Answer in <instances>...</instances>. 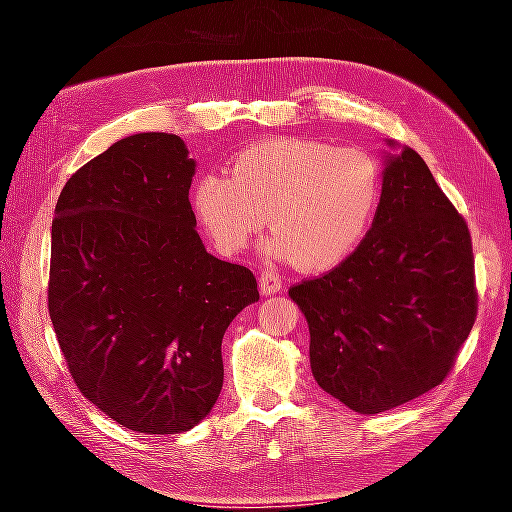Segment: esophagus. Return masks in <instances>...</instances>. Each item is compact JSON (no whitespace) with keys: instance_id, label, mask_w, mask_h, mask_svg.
<instances>
[{"instance_id":"1","label":"esophagus","mask_w":512,"mask_h":512,"mask_svg":"<svg viewBox=\"0 0 512 512\" xmlns=\"http://www.w3.org/2000/svg\"><path fill=\"white\" fill-rule=\"evenodd\" d=\"M259 289H262L264 296H273V293L282 289V277L266 268V271L259 273Z\"/></svg>"}]
</instances>
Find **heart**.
Segmentation results:
<instances>
[{
	"mask_svg": "<svg viewBox=\"0 0 512 512\" xmlns=\"http://www.w3.org/2000/svg\"><path fill=\"white\" fill-rule=\"evenodd\" d=\"M384 180L377 160L307 137H277L232 158L228 178L205 173L192 185V210L223 255L262 235L268 253L305 273H325L357 253L377 219Z\"/></svg>",
	"mask_w": 512,
	"mask_h": 512,
	"instance_id": "b5f03b06",
	"label": "heart"
}]
</instances>
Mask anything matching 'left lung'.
I'll list each match as a JSON object with an SVG mask.
<instances>
[{
  "label": "left lung",
  "mask_w": 512,
  "mask_h": 512,
  "mask_svg": "<svg viewBox=\"0 0 512 512\" xmlns=\"http://www.w3.org/2000/svg\"><path fill=\"white\" fill-rule=\"evenodd\" d=\"M381 180L377 219L357 253L289 289L307 318L318 386L366 415L438 386L476 318L463 216L409 146L384 155Z\"/></svg>",
  "instance_id": "left-lung-1"
}]
</instances>
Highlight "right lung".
I'll use <instances>...</instances> for the list:
<instances>
[{"label":"right lung","instance_id":"add662e5","mask_svg":"<svg viewBox=\"0 0 512 512\" xmlns=\"http://www.w3.org/2000/svg\"><path fill=\"white\" fill-rule=\"evenodd\" d=\"M169 133L128 135L67 180L51 223L49 316L83 397L137 433L196 427L223 386L221 341L259 300L246 266L210 255Z\"/></svg>","mask_w":512,"mask_h":512}]
</instances>
